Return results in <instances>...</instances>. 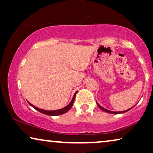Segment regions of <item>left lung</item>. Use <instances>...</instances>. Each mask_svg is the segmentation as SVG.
I'll use <instances>...</instances> for the list:
<instances>
[{
  "label": "left lung",
  "mask_w": 153,
  "mask_h": 153,
  "mask_svg": "<svg viewBox=\"0 0 153 153\" xmlns=\"http://www.w3.org/2000/svg\"><path fill=\"white\" fill-rule=\"evenodd\" d=\"M96 102H97V106H99L100 107V108H101V109L102 110V111H105V112H107V113H109V114H122V113H125V112H127V111H128L129 110H130L131 108H132L134 106H132V107L131 108H128V109L127 110H125V111H110V110H108V109H106V108H104V107H102V106H101L99 104H98V102L96 101Z\"/></svg>",
  "instance_id": "obj_1"
}]
</instances>
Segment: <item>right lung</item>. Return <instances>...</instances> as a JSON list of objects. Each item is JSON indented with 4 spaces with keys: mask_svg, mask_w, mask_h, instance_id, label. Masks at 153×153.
Wrapping results in <instances>:
<instances>
[{
    "mask_svg": "<svg viewBox=\"0 0 153 153\" xmlns=\"http://www.w3.org/2000/svg\"><path fill=\"white\" fill-rule=\"evenodd\" d=\"M77 93V91L76 93H74V96H73L72 97V100H71V102L69 103L68 105H67L66 106H65V107L62 108H60V109H57V110H52V111H50V110H45V109H42V108H39L38 107H36V106L33 105L32 104L30 103V102H28V104H30V105L32 106L35 108V109H36L37 111H38L42 114H46V115H48V116H59V115H62L65 114V113H66L67 111H68L71 108H72V106L73 105V103H74V99H75V96H76V93Z\"/></svg>",
    "mask_w": 153,
    "mask_h": 153,
    "instance_id": "obj_1",
    "label": "right lung"
}]
</instances>
